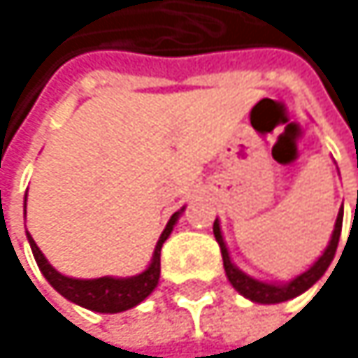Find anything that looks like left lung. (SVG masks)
<instances>
[{
    "label": "left lung",
    "instance_id": "obj_1",
    "mask_svg": "<svg viewBox=\"0 0 358 358\" xmlns=\"http://www.w3.org/2000/svg\"><path fill=\"white\" fill-rule=\"evenodd\" d=\"M342 218H344V210H340V214H338L334 236H331V242H329V246L324 248L322 257H320L308 271H303L301 275H297L295 280H291L289 285H267V282H259V280H255V278L242 273V271L231 263V259H229L227 246H224L222 236H220L218 220H214V238H216V242H218V246H220V252H222V265H224V271H227L229 282L234 285L236 291H240L244 297H248L250 301H257V303H280V301H287V299H293V297L301 295L303 291H308L312 285L318 282V280L322 278V273L329 269L331 261H334L336 250H338V242H340V236H342Z\"/></svg>",
    "mask_w": 358,
    "mask_h": 358
}]
</instances>
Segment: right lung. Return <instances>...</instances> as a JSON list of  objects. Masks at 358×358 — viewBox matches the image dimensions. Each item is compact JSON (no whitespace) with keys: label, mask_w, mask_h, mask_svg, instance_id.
I'll return each instance as SVG.
<instances>
[{"label":"right lung","mask_w":358,"mask_h":358,"mask_svg":"<svg viewBox=\"0 0 358 358\" xmlns=\"http://www.w3.org/2000/svg\"><path fill=\"white\" fill-rule=\"evenodd\" d=\"M24 201H27V197H24ZM178 216H180V212H173L169 222L165 224L148 269H144L142 273L131 275V278H110V275L95 278V280L67 278V275L59 273L55 267H50V263L46 261V257L42 255V250L38 248V244L34 242V238L29 234H27V238H29L38 267L42 269L44 278L55 287V291H59L65 299L78 303L87 310L114 314V312H122V310H129V308L138 306L155 291V287L159 282V275H161V246L169 238Z\"/></svg>","instance_id":"obj_1"}]
</instances>
